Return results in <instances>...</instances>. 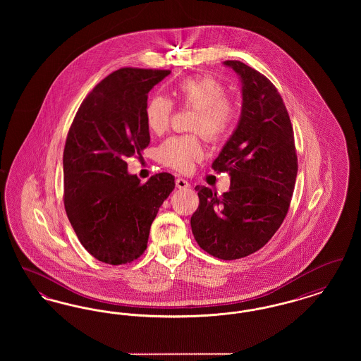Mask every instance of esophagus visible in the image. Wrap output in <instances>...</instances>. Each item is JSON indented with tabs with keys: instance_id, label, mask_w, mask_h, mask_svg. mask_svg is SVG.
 I'll return each mask as SVG.
<instances>
[{
	"instance_id": "esophagus-1",
	"label": "esophagus",
	"mask_w": 361,
	"mask_h": 361,
	"mask_svg": "<svg viewBox=\"0 0 361 361\" xmlns=\"http://www.w3.org/2000/svg\"><path fill=\"white\" fill-rule=\"evenodd\" d=\"M176 187L178 189H188L189 183L185 180V178L178 177V178H176Z\"/></svg>"
}]
</instances>
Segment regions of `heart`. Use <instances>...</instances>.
Segmentation results:
<instances>
[{"label":"heart","mask_w":361,"mask_h":361,"mask_svg":"<svg viewBox=\"0 0 361 361\" xmlns=\"http://www.w3.org/2000/svg\"><path fill=\"white\" fill-rule=\"evenodd\" d=\"M176 93L180 100L197 109L192 128L202 131L206 137L218 139L233 126L235 108L226 97L227 92L222 82L212 77H193L181 81ZM173 104L164 96H155L146 105V124L154 134H162L172 116ZM203 154L196 137H173L165 140L157 150V159L177 171H188L195 159Z\"/></svg>","instance_id":"b5f03b06"}]
</instances>
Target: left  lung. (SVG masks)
<instances>
[{
	"instance_id": "1",
	"label": "left lung",
	"mask_w": 361,
	"mask_h": 361,
	"mask_svg": "<svg viewBox=\"0 0 361 361\" xmlns=\"http://www.w3.org/2000/svg\"><path fill=\"white\" fill-rule=\"evenodd\" d=\"M240 81L238 124L212 162L228 172L230 189L218 196L197 185L199 207L190 218L199 246L214 257L237 259L261 249L281 226L298 174L293 131L274 84L240 61H224Z\"/></svg>"
}]
</instances>
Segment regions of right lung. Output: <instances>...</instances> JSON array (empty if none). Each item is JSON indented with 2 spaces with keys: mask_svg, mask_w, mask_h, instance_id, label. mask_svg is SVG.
<instances>
[{
  "mask_svg": "<svg viewBox=\"0 0 361 361\" xmlns=\"http://www.w3.org/2000/svg\"><path fill=\"white\" fill-rule=\"evenodd\" d=\"M169 70H116L81 104L65 152V208L77 237L99 261L121 265L147 247L150 226L174 189L171 173L145 184L127 171V157L150 143L147 93Z\"/></svg>",
  "mask_w": 361,
  "mask_h": 361,
  "instance_id": "1",
  "label": "right lung"
}]
</instances>
